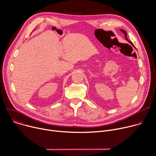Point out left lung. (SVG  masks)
<instances>
[{
    "label": "left lung",
    "instance_id": "8db88e82",
    "mask_svg": "<svg viewBox=\"0 0 156 156\" xmlns=\"http://www.w3.org/2000/svg\"><path fill=\"white\" fill-rule=\"evenodd\" d=\"M120 31H122V33L124 34V35H125V39H126V41H128V42H129V43L131 44V45L132 46H133V47H134V48L136 49L135 46H134V44H133V42H132L131 41H130L129 40H128V39L127 38V34H126V32L125 30H122V29H120Z\"/></svg>",
    "mask_w": 156,
    "mask_h": 156
}]
</instances>
